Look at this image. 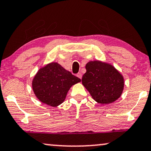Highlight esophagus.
I'll return each instance as SVG.
<instances>
[{
  "label": "esophagus",
  "mask_w": 151,
  "mask_h": 151,
  "mask_svg": "<svg viewBox=\"0 0 151 151\" xmlns=\"http://www.w3.org/2000/svg\"><path fill=\"white\" fill-rule=\"evenodd\" d=\"M77 77H79V79H81V78H82V74L80 73V72H79V73L77 74Z\"/></svg>",
  "instance_id": "34e87169"
}]
</instances>
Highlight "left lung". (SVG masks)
Segmentation results:
<instances>
[{"instance_id": "obj_1", "label": "left lung", "mask_w": 151, "mask_h": 151, "mask_svg": "<svg viewBox=\"0 0 151 151\" xmlns=\"http://www.w3.org/2000/svg\"><path fill=\"white\" fill-rule=\"evenodd\" d=\"M86 69L82 84L95 101L107 104L121 96L125 84L124 78L114 66L101 60H93L87 63Z\"/></svg>"}]
</instances>
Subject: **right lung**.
I'll use <instances>...</instances> for the list:
<instances>
[{
  "label": "right lung",
  "instance_id": "add662e5",
  "mask_svg": "<svg viewBox=\"0 0 151 151\" xmlns=\"http://www.w3.org/2000/svg\"><path fill=\"white\" fill-rule=\"evenodd\" d=\"M80 81L58 63L51 62L40 68L32 81V88L41 102L56 107L65 100L70 88Z\"/></svg>",
  "mask_w": 151,
  "mask_h": 151
}]
</instances>
